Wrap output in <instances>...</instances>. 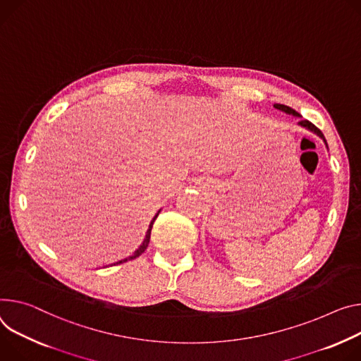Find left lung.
<instances>
[{
  "instance_id": "1",
  "label": "left lung",
  "mask_w": 361,
  "mask_h": 361,
  "mask_svg": "<svg viewBox=\"0 0 361 361\" xmlns=\"http://www.w3.org/2000/svg\"><path fill=\"white\" fill-rule=\"evenodd\" d=\"M276 109H279V111H282V112H285V114H288V115H293V116H298V118H301V115L297 112V111H293L292 108H289V106H285V105H281V104H275L274 105ZM298 125L300 126H302V128H305V129H308V130H311V133H314L315 135H318L322 141H324V144H325V147L329 148V145H326V141H325V138H324V135H322V133L321 130L315 126V125H312L310 121H307V119H301L300 122H298Z\"/></svg>"
}]
</instances>
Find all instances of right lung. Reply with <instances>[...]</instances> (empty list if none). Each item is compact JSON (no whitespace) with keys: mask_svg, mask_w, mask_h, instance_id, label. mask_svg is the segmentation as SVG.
<instances>
[{"mask_svg":"<svg viewBox=\"0 0 361 361\" xmlns=\"http://www.w3.org/2000/svg\"><path fill=\"white\" fill-rule=\"evenodd\" d=\"M159 214V212L154 216V219L151 220V223H149V227H148V231H147V235H145V239H144V242L141 243V246L135 250V253L133 255V256H129V257H125V259H122V260H119V262H116V264H114V265H119V264H123V262H126V260H133V259H135V257H138L140 255H142L144 252H145V249L148 247V243H149V238H151V228H152V224H154V221H155V219H157V216Z\"/></svg>","mask_w":361,"mask_h":361,"instance_id":"right-lung-1","label":"right lung"}]
</instances>
